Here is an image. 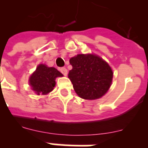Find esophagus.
<instances>
[{
    "label": "esophagus",
    "mask_w": 148,
    "mask_h": 148,
    "mask_svg": "<svg viewBox=\"0 0 148 148\" xmlns=\"http://www.w3.org/2000/svg\"><path fill=\"white\" fill-rule=\"evenodd\" d=\"M60 72H61V73H62V74L64 75V76H66V75L67 74V70L66 69L65 67H61V68L60 69Z\"/></svg>",
    "instance_id": "34e87169"
}]
</instances>
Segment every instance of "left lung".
Masks as SVG:
<instances>
[{
	"label": "left lung",
	"mask_w": 148,
	"mask_h": 148,
	"mask_svg": "<svg viewBox=\"0 0 148 148\" xmlns=\"http://www.w3.org/2000/svg\"><path fill=\"white\" fill-rule=\"evenodd\" d=\"M70 64L73 68L68 77L79 97L95 100L105 95L113 78L108 63L94 54H77L70 59Z\"/></svg>",
	"instance_id": "left-lung-1"
}]
</instances>
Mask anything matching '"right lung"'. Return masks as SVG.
Instances as JSON below:
<instances>
[{
	"label": "right lung",
	"mask_w": 148,
	"mask_h": 148,
	"mask_svg": "<svg viewBox=\"0 0 148 148\" xmlns=\"http://www.w3.org/2000/svg\"><path fill=\"white\" fill-rule=\"evenodd\" d=\"M63 74L54 67H48L45 64L38 65L35 72L30 77V84L38 95H47L55 86V78Z\"/></svg>",
	"instance_id": "1"
}]
</instances>
